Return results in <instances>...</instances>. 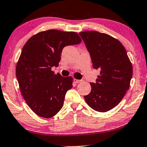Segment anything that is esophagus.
Here are the masks:
<instances>
[{
    "label": "esophagus",
    "mask_w": 147,
    "mask_h": 147,
    "mask_svg": "<svg viewBox=\"0 0 147 147\" xmlns=\"http://www.w3.org/2000/svg\"><path fill=\"white\" fill-rule=\"evenodd\" d=\"M73 80L75 83H80L81 82H82V80H78V79H76V78H74Z\"/></svg>",
    "instance_id": "esophagus-1"
}]
</instances>
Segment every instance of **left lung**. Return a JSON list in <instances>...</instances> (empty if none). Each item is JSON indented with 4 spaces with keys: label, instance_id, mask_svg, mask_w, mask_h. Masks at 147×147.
Listing matches in <instances>:
<instances>
[{
    "label": "left lung",
    "instance_id": "left-lung-1",
    "mask_svg": "<svg viewBox=\"0 0 147 147\" xmlns=\"http://www.w3.org/2000/svg\"><path fill=\"white\" fill-rule=\"evenodd\" d=\"M79 34L90 52L93 67L101 70L96 83H90L92 90L84 99L94 110L105 113L117 105L129 89L131 63L124 46L113 36L92 31Z\"/></svg>",
    "mask_w": 147,
    "mask_h": 147
}]
</instances>
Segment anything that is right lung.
Returning a JSON list of instances; mask_svg holds the SVG:
<instances>
[{"mask_svg":"<svg viewBox=\"0 0 147 147\" xmlns=\"http://www.w3.org/2000/svg\"><path fill=\"white\" fill-rule=\"evenodd\" d=\"M75 32L50 29L31 36L23 46L16 74L25 101L36 115L53 117L63 105L65 94L73 88V78L55 74L63 48L81 42Z\"/></svg>","mask_w":147,"mask_h":147,"instance_id":"right-lung-1","label":"right lung"}]
</instances>
